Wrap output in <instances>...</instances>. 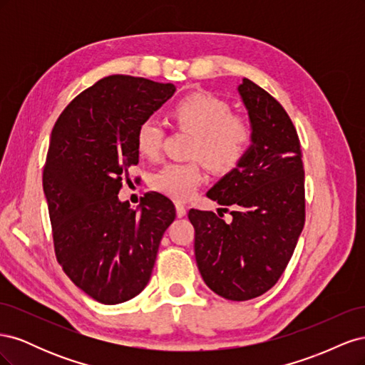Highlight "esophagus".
Masks as SVG:
<instances>
[{
	"mask_svg": "<svg viewBox=\"0 0 365 365\" xmlns=\"http://www.w3.org/2000/svg\"><path fill=\"white\" fill-rule=\"evenodd\" d=\"M176 207V216H178V217H184L185 216V213H187V208L182 205V204H176L175 205Z\"/></svg>",
	"mask_w": 365,
	"mask_h": 365,
	"instance_id": "34e87169",
	"label": "esophagus"
}]
</instances>
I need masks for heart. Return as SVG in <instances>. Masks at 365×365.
I'll return each mask as SVG.
<instances>
[{
  "label": "heart",
  "mask_w": 365,
  "mask_h": 365,
  "mask_svg": "<svg viewBox=\"0 0 365 365\" xmlns=\"http://www.w3.org/2000/svg\"><path fill=\"white\" fill-rule=\"evenodd\" d=\"M230 113V105L225 101L207 93L187 96L172 109L176 125L193 132L192 155L201 157L217 172L235 169L247 155L252 140L250 121ZM163 134V125L157 118L143 120L135 134L141 155L157 157ZM202 181V161L197 158L187 163L164 164L153 173L152 187L176 201H185Z\"/></svg>",
  "instance_id": "1"
}]
</instances>
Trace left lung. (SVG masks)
Returning <instances> with one entry per match:
<instances>
[{"label": "left lung", "mask_w": 365, "mask_h": 365, "mask_svg": "<svg viewBox=\"0 0 365 365\" xmlns=\"http://www.w3.org/2000/svg\"><path fill=\"white\" fill-rule=\"evenodd\" d=\"M237 93L251 146L207 192L219 205L233 207V220L195 208L189 219L205 284L227 300L245 302L271 289L292 257L304 227V170L300 140L283 106L245 77Z\"/></svg>", "instance_id": "1"}]
</instances>
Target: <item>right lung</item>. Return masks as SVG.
<instances>
[{
	"label": "right lung",
	"instance_id": "right-lung-1",
	"mask_svg": "<svg viewBox=\"0 0 365 365\" xmlns=\"http://www.w3.org/2000/svg\"><path fill=\"white\" fill-rule=\"evenodd\" d=\"M176 88L143 77L109 76L63 109L50 137L42 185L62 269L86 295L118 304L149 283L175 205L149 192L134 210L117 196L121 175L138 164L143 120Z\"/></svg>",
	"mask_w": 365,
	"mask_h": 365
}]
</instances>
